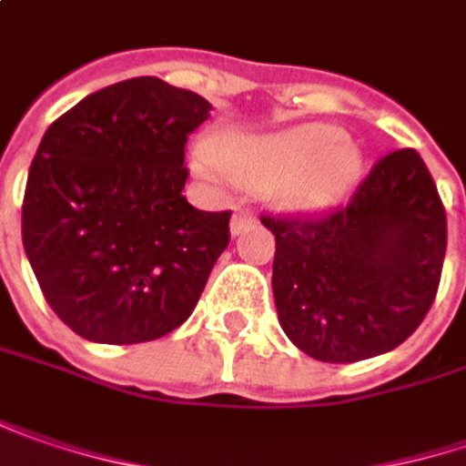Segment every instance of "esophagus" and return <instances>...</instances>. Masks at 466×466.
<instances>
[{
	"label": "esophagus",
	"mask_w": 466,
	"mask_h": 466,
	"mask_svg": "<svg viewBox=\"0 0 466 466\" xmlns=\"http://www.w3.org/2000/svg\"><path fill=\"white\" fill-rule=\"evenodd\" d=\"M251 222H254V215H251L248 209H246V212L244 209H241V212H236V215L230 218V233H233V236H238L244 228H248V225H251Z\"/></svg>",
	"instance_id": "obj_1"
}]
</instances>
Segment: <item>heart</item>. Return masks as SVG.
<instances>
[{
	"label": "heart",
	"mask_w": 466,
	"mask_h": 466,
	"mask_svg": "<svg viewBox=\"0 0 466 466\" xmlns=\"http://www.w3.org/2000/svg\"><path fill=\"white\" fill-rule=\"evenodd\" d=\"M194 170L222 180L225 175L254 188H269L272 201L293 215H309L343 197L361 173L360 147L336 126H296L265 136H236L198 144Z\"/></svg>",
	"instance_id": "1"
}]
</instances>
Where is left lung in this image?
<instances>
[{
	"mask_svg": "<svg viewBox=\"0 0 466 466\" xmlns=\"http://www.w3.org/2000/svg\"><path fill=\"white\" fill-rule=\"evenodd\" d=\"M275 236L272 293L283 333L319 361L370 360L425 319L446 257V209L422 157L385 154L346 207L262 218Z\"/></svg>",
	"mask_w": 466,
	"mask_h": 466,
	"instance_id": "1",
	"label": "left lung"
}]
</instances>
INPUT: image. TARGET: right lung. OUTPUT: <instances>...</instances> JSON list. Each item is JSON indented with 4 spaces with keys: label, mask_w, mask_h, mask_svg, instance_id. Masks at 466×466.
Wrapping results in <instances>:
<instances>
[{
    "label": "right lung",
    "mask_w": 466,
    "mask_h": 466,
    "mask_svg": "<svg viewBox=\"0 0 466 466\" xmlns=\"http://www.w3.org/2000/svg\"><path fill=\"white\" fill-rule=\"evenodd\" d=\"M212 105L141 76L88 94L44 133L23 246L44 299L86 340L128 346L183 325L230 241V212L180 194L188 133Z\"/></svg>",
    "instance_id": "add662e5"
}]
</instances>
